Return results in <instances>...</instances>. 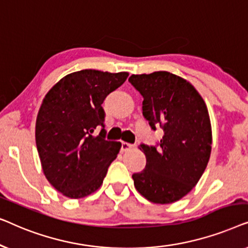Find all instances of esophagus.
<instances>
[{
  "label": "esophagus",
  "mask_w": 248,
  "mask_h": 248,
  "mask_svg": "<svg viewBox=\"0 0 248 248\" xmlns=\"http://www.w3.org/2000/svg\"><path fill=\"white\" fill-rule=\"evenodd\" d=\"M132 148H133V144L127 143V142H122V143H121V150L122 151H127Z\"/></svg>",
  "instance_id": "esophagus-1"
}]
</instances>
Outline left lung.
<instances>
[{
    "label": "left lung",
    "instance_id": "obj_1",
    "mask_svg": "<svg viewBox=\"0 0 248 248\" xmlns=\"http://www.w3.org/2000/svg\"><path fill=\"white\" fill-rule=\"evenodd\" d=\"M128 81L143 97L142 114L150 127L164 131L155 145L140 144L147 165L132 175L135 188L150 202L178 201L196 185L209 162L208 108L191 83L166 71L132 74Z\"/></svg>",
    "mask_w": 248,
    "mask_h": 248
}]
</instances>
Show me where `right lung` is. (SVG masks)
Returning a JSON list of instances; mask_svg holds the SVG:
<instances>
[{"label":"right lung","instance_id":"right-lung-1","mask_svg":"<svg viewBox=\"0 0 248 248\" xmlns=\"http://www.w3.org/2000/svg\"><path fill=\"white\" fill-rule=\"evenodd\" d=\"M127 77L81 70L61 79L44 98L36 121L37 150L47 181L67 198L96 192L120 152V142L106 140L101 105Z\"/></svg>","mask_w":248,"mask_h":248}]
</instances>
